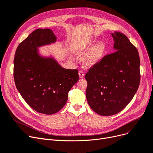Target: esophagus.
<instances>
[{
	"instance_id": "34e87169",
	"label": "esophagus",
	"mask_w": 153,
	"mask_h": 153,
	"mask_svg": "<svg viewBox=\"0 0 153 153\" xmlns=\"http://www.w3.org/2000/svg\"><path fill=\"white\" fill-rule=\"evenodd\" d=\"M79 78H83L84 76V72L82 71H79Z\"/></svg>"
}]
</instances>
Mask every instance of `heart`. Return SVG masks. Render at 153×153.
I'll use <instances>...</instances> for the list:
<instances>
[{
    "mask_svg": "<svg viewBox=\"0 0 153 153\" xmlns=\"http://www.w3.org/2000/svg\"><path fill=\"white\" fill-rule=\"evenodd\" d=\"M92 38H81L76 42L73 47V52L76 55H82V62L86 67H91L102 60L106 52V45L104 42L95 43Z\"/></svg>",
    "mask_w": 153,
    "mask_h": 153,
    "instance_id": "heart-1",
    "label": "heart"
}]
</instances>
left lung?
Here are the masks:
<instances>
[{
  "instance_id": "obj_1",
  "label": "left lung",
  "mask_w": 153,
  "mask_h": 153,
  "mask_svg": "<svg viewBox=\"0 0 153 153\" xmlns=\"http://www.w3.org/2000/svg\"><path fill=\"white\" fill-rule=\"evenodd\" d=\"M115 52L105 56L85 76L86 99L101 116L114 115L131 102L140 83V59L137 48L123 33L115 31Z\"/></svg>"
}]
</instances>
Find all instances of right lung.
Segmentation results:
<instances>
[{"mask_svg":"<svg viewBox=\"0 0 153 153\" xmlns=\"http://www.w3.org/2000/svg\"><path fill=\"white\" fill-rule=\"evenodd\" d=\"M56 40L51 30L37 29L18 45L14 59L17 89L31 108L46 115L63 108L79 80L78 70L64 69L53 56L39 54V47Z\"/></svg>","mask_w":153,"mask_h":153,"instance_id":"obj_1","label":"right lung"}]
</instances>
